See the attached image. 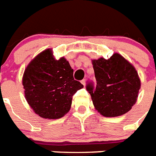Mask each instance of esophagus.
<instances>
[{
	"label": "esophagus",
	"mask_w": 156,
	"mask_h": 156,
	"mask_svg": "<svg viewBox=\"0 0 156 156\" xmlns=\"http://www.w3.org/2000/svg\"><path fill=\"white\" fill-rule=\"evenodd\" d=\"M81 84L84 86H85V80H81Z\"/></svg>",
	"instance_id": "obj_1"
}]
</instances>
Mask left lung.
Returning a JSON list of instances; mask_svg holds the SVG:
<instances>
[{
  "mask_svg": "<svg viewBox=\"0 0 156 156\" xmlns=\"http://www.w3.org/2000/svg\"><path fill=\"white\" fill-rule=\"evenodd\" d=\"M97 86L88 84L95 109L104 117L125 114L136 103L141 82L131 63L115 53L108 59L92 60Z\"/></svg>",
  "mask_w": 156,
  "mask_h": 156,
  "instance_id": "8db88e82",
  "label": "left lung"
}]
</instances>
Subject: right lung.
<instances>
[{
    "label": "right lung",
    "instance_id": "obj_1",
    "mask_svg": "<svg viewBox=\"0 0 156 156\" xmlns=\"http://www.w3.org/2000/svg\"><path fill=\"white\" fill-rule=\"evenodd\" d=\"M25 97L34 112L43 118L58 119L70 110L72 96L84 85L73 78L64 57L54 58L47 49L30 61L22 77Z\"/></svg>",
    "mask_w": 156,
    "mask_h": 156
}]
</instances>
